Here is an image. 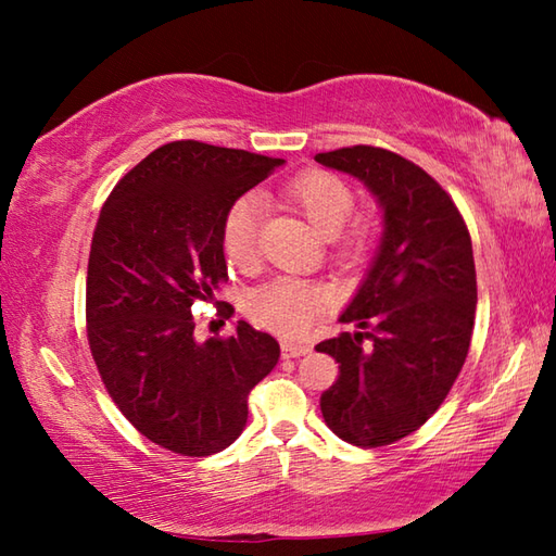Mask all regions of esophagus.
Instances as JSON below:
<instances>
[{
	"instance_id": "1",
	"label": "esophagus",
	"mask_w": 556,
	"mask_h": 556,
	"mask_svg": "<svg viewBox=\"0 0 556 556\" xmlns=\"http://www.w3.org/2000/svg\"><path fill=\"white\" fill-rule=\"evenodd\" d=\"M311 351L308 344H301V341H281V358H301Z\"/></svg>"
}]
</instances>
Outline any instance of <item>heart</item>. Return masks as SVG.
Wrapping results in <instances>:
<instances>
[{"label": "heart", "instance_id": "obj_1", "mask_svg": "<svg viewBox=\"0 0 556 556\" xmlns=\"http://www.w3.org/2000/svg\"><path fill=\"white\" fill-rule=\"evenodd\" d=\"M287 195L323 236H332L344 253H358L368 243L365 224H344L353 210V191L332 172L311 169L287 186ZM260 198L245 193L236 198L222 217V251L239 269H251L257 260ZM332 291L320 281L299 277H277L253 289L245 299V311L253 320L281 337H301L327 305Z\"/></svg>", "mask_w": 556, "mask_h": 556}]
</instances>
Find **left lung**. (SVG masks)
<instances>
[{
    "label": "left lung",
    "instance_id": "8db88e82",
    "mask_svg": "<svg viewBox=\"0 0 556 556\" xmlns=\"http://www.w3.org/2000/svg\"><path fill=\"white\" fill-rule=\"evenodd\" d=\"M315 160L368 186L384 219L380 251L339 317L358 329L315 346L339 363L323 418L349 444L387 446L442 406L464 368L478 303L473 245L444 188L396 152L353 146Z\"/></svg>",
    "mask_w": 556,
    "mask_h": 556
}]
</instances>
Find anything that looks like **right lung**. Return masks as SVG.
<instances>
[{
    "label": "right lung",
    "mask_w": 556,
    "mask_h": 556,
    "mask_svg": "<svg viewBox=\"0 0 556 556\" xmlns=\"http://www.w3.org/2000/svg\"><path fill=\"white\" fill-rule=\"evenodd\" d=\"M285 160L174 140L138 162L104 200L92 233L88 344L112 401L174 454L210 456L245 428L248 394L279 344L239 320L195 341V301L227 281L222 217Z\"/></svg>",
    "instance_id": "obj_1"
}]
</instances>
